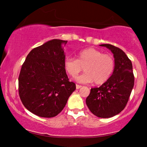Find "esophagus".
Masks as SVG:
<instances>
[{
  "mask_svg": "<svg viewBox=\"0 0 147 147\" xmlns=\"http://www.w3.org/2000/svg\"><path fill=\"white\" fill-rule=\"evenodd\" d=\"M80 88H82V86L81 85H78V84H77V85H76V88L77 89H79Z\"/></svg>",
  "mask_w": 147,
  "mask_h": 147,
  "instance_id": "1",
  "label": "esophagus"
}]
</instances>
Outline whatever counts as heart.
I'll return each mask as SVG.
<instances>
[{
	"label": "heart",
	"mask_w": 147,
	"mask_h": 147,
	"mask_svg": "<svg viewBox=\"0 0 147 147\" xmlns=\"http://www.w3.org/2000/svg\"><path fill=\"white\" fill-rule=\"evenodd\" d=\"M85 67V73L75 78L77 82L88 84L95 82L102 84L109 80L113 73L115 60L113 56L97 49L89 48L78 53L77 59L68 57L64 61V68L69 75L75 77Z\"/></svg>",
	"instance_id": "1"
}]
</instances>
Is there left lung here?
<instances>
[{
    "label": "left lung",
    "mask_w": 147,
    "mask_h": 147,
    "mask_svg": "<svg viewBox=\"0 0 147 147\" xmlns=\"http://www.w3.org/2000/svg\"><path fill=\"white\" fill-rule=\"evenodd\" d=\"M99 45L113 54L115 69L109 80L99 88L90 89L86 103L97 117L109 118L125 108L134 86V75L132 63L123 50L111 44Z\"/></svg>",
    "instance_id": "left-lung-1"
}]
</instances>
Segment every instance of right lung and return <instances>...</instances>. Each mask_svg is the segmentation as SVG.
Wrapping results in <instances>:
<instances>
[{"label": "right lung", "instance_id": "obj_1", "mask_svg": "<svg viewBox=\"0 0 147 147\" xmlns=\"http://www.w3.org/2000/svg\"><path fill=\"white\" fill-rule=\"evenodd\" d=\"M52 39L34 48L27 56L18 77V92L28 111L41 117H53L63 109L76 89L64 68L63 45Z\"/></svg>", "mask_w": 147, "mask_h": 147}]
</instances>
